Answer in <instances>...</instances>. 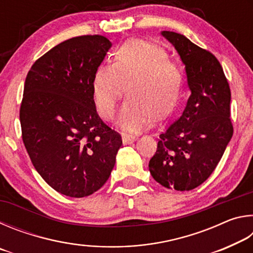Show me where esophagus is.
Instances as JSON below:
<instances>
[{
    "label": "esophagus",
    "instance_id": "34e87169",
    "mask_svg": "<svg viewBox=\"0 0 253 253\" xmlns=\"http://www.w3.org/2000/svg\"><path fill=\"white\" fill-rule=\"evenodd\" d=\"M122 139H123V144L124 145H128V144H132L137 139L135 136H130V135H126L123 134L122 135Z\"/></svg>",
    "mask_w": 253,
    "mask_h": 253
}]
</instances>
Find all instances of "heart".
<instances>
[{"instance_id": "heart-1", "label": "heart", "mask_w": 253, "mask_h": 253, "mask_svg": "<svg viewBox=\"0 0 253 253\" xmlns=\"http://www.w3.org/2000/svg\"><path fill=\"white\" fill-rule=\"evenodd\" d=\"M126 88H125V85ZM182 72L153 42L132 39L117 50L114 63L98 68L92 80L93 100L100 116L110 121L124 90L127 100L118 117L123 130L136 134L170 114L178 100Z\"/></svg>"}]
</instances>
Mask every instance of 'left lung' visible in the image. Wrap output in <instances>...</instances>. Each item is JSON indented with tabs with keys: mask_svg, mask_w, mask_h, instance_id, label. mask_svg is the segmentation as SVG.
Segmentation results:
<instances>
[{
	"mask_svg": "<svg viewBox=\"0 0 253 253\" xmlns=\"http://www.w3.org/2000/svg\"><path fill=\"white\" fill-rule=\"evenodd\" d=\"M161 34L185 66L191 96L179 118L160 135L148 169L164 187L191 191L213 173L233 135L231 91L220 62L211 52L179 33Z\"/></svg>",
	"mask_w": 253,
	"mask_h": 253,
	"instance_id": "left-lung-1",
	"label": "left lung"
}]
</instances>
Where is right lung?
Wrapping results in <instances>:
<instances>
[{"mask_svg":"<svg viewBox=\"0 0 253 253\" xmlns=\"http://www.w3.org/2000/svg\"><path fill=\"white\" fill-rule=\"evenodd\" d=\"M111 45L102 36L66 40L38 59L25 79L24 146L41 177L70 198L104 185L123 144L97 114L92 95L93 76Z\"/></svg>","mask_w":253,"mask_h":253,"instance_id":"add662e5","label":"right lung"}]
</instances>
